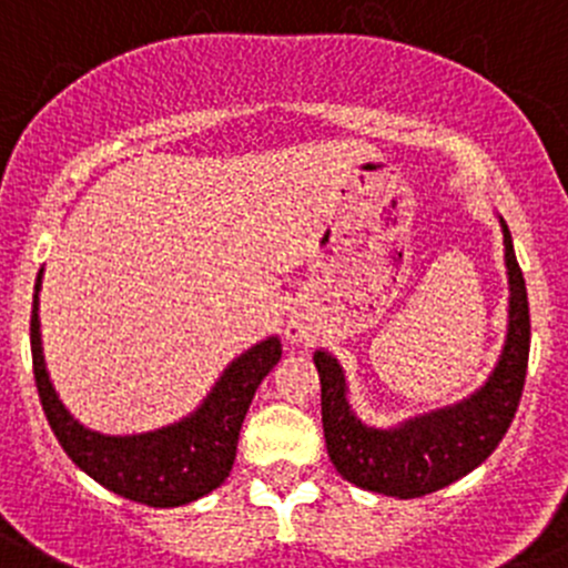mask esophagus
<instances>
[{"label":"esophagus","mask_w":568,"mask_h":568,"mask_svg":"<svg viewBox=\"0 0 568 568\" xmlns=\"http://www.w3.org/2000/svg\"><path fill=\"white\" fill-rule=\"evenodd\" d=\"M285 337H288L291 343H302L307 337V324L305 318L300 316H291L288 324H285Z\"/></svg>","instance_id":"1"}]
</instances>
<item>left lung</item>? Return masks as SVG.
<instances>
[{"mask_svg":"<svg viewBox=\"0 0 568 568\" xmlns=\"http://www.w3.org/2000/svg\"><path fill=\"white\" fill-rule=\"evenodd\" d=\"M508 266V335L495 371L480 390L445 409L412 417L395 428L365 426L352 412L346 376L329 352L313 354L321 379V423L326 454L354 486L379 495L423 497L473 473L500 445L523 398L530 354V307L511 231L503 222Z\"/></svg>","mask_w":568,"mask_h":568,"instance_id":"obj_1","label":"left lung"}]
</instances>
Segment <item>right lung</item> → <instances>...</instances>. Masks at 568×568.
Segmentation results:
<instances>
[{
  "label": "right lung",
  "mask_w": 568,
  "mask_h": 568,
  "mask_svg": "<svg viewBox=\"0 0 568 568\" xmlns=\"http://www.w3.org/2000/svg\"><path fill=\"white\" fill-rule=\"evenodd\" d=\"M40 274L36 280L30 318L32 371H36L45 420L71 462L114 495L153 508L186 506L214 491L231 475L239 432H242L252 395L263 376L280 363L283 346L277 337H266L247 348L242 357L233 359L209 398L200 404V409L183 417L181 423L159 428V432L109 437V434L84 428L62 406L60 395L51 387L43 348H40Z\"/></svg>",
  "instance_id": "add662e5"
}]
</instances>
